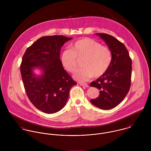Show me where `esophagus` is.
I'll use <instances>...</instances> for the list:
<instances>
[{
  "mask_svg": "<svg viewBox=\"0 0 151 151\" xmlns=\"http://www.w3.org/2000/svg\"><path fill=\"white\" fill-rule=\"evenodd\" d=\"M80 85L81 86H84V87H86V88H88L89 87V86L86 84V83H80Z\"/></svg>",
  "mask_w": 151,
  "mask_h": 151,
  "instance_id": "obj_1",
  "label": "esophagus"
}]
</instances>
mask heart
<instances>
[{
    "mask_svg": "<svg viewBox=\"0 0 151 151\" xmlns=\"http://www.w3.org/2000/svg\"><path fill=\"white\" fill-rule=\"evenodd\" d=\"M83 68L76 71L74 78L79 81H86L92 78L103 76L110 67L112 53L110 49L91 38H83L72 44L71 49L65 50L61 56L65 69L74 72L81 60Z\"/></svg>",
    "mask_w": 151,
    "mask_h": 151,
    "instance_id": "heart-1",
    "label": "heart"
}]
</instances>
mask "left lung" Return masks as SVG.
Masks as SVG:
<instances>
[{"mask_svg": "<svg viewBox=\"0 0 151 151\" xmlns=\"http://www.w3.org/2000/svg\"><path fill=\"white\" fill-rule=\"evenodd\" d=\"M96 35L108 45L112 53V61L108 71L90 83V86L99 90V96L91 99V102L101 109L109 110L120 104L129 91L132 62L123 43L106 34Z\"/></svg>", "mask_w": 151, "mask_h": 151, "instance_id": "left-lung-1", "label": "left lung"}]
</instances>
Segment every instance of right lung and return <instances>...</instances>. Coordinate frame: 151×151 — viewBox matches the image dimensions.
Instances as JSON below:
<instances>
[{
	"label": "right lung",
	"mask_w": 151,
	"mask_h": 151,
	"mask_svg": "<svg viewBox=\"0 0 151 151\" xmlns=\"http://www.w3.org/2000/svg\"><path fill=\"white\" fill-rule=\"evenodd\" d=\"M72 38L43 37L28 47L23 56L20 71L27 95L34 106L44 113L60 110L67 103L70 89L77 84L60 59L62 46ZM37 68L41 75L35 73Z\"/></svg>",
	"instance_id": "add662e5"
}]
</instances>
